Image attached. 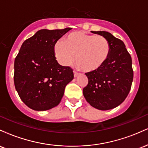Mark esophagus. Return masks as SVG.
I'll return each instance as SVG.
<instances>
[{
  "label": "esophagus",
  "instance_id": "34e87169",
  "mask_svg": "<svg viewBox=\"0 0 148 148\" xmlns=\"http://www.w3.org/2000/svg\"><path fill=\"white\" fill-rule=\"evenodd\" d=\"M79 72H76V71H74V77H76V76H78L79 75Z\"/></svg>",
  "mask_w": 148,
  "mask_h": 148
}]
</instances>
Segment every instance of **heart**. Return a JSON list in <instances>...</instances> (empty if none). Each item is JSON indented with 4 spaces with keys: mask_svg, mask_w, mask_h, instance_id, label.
<instances>
[{
    "mask_svg": "<svg viewBox=\"0 0 148 148\" xmlns=\"http://www.w3.org/2000/svg\"><path fill=\"white\" fill-rule=\"evenodd\" d=\"M111 47L106 37L77 31L69 33L54 46L58 61L64 66L74 60L85 72H94L103 67L111 55Z\"/></svg>",
    "mask_w": 148,
    "mask_h": 148,
    "instance_id": "obj_1",
    "label": "heart"
}]
</instances>
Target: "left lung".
I'll return each instance as SVG.
<instances>
[{"label": "left lung", "instance_id": "1", "mask_svg": "<svg viewBox=\"0 0 148 148\" xmlns=\"http://www.w3.org/2000/svg\"><path fill=\"white\" fill-rule=\"evenodd\" d=\"M106 37L111 44V55L101 68L86 73L88 84L83 90L86 101L101 111L122 103L130 92L133 81L132 60L122 40L106 31H92Z\"/></svg>", "mask_w": 148, "mask_h": 148}]
</instances>
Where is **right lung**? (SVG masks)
<instances>
[{
  "label": "right lung",
  "instance_id": "obj_1",
  "mask_svg": "<svg viewBox=\"0 0 148 148\" xmlns=\"http://www.w3.org/2000/svg\"><path fill=\"white\" fill-rule=\"evenodd\" d=\"M70 30H40L22 44L14 60V82L21 99L31 109L58 106L74 79L72 69L59 64L54 53L56 43Z\"/></svg>",
  "mask_w": 148,
  "mask_h": 148
}]
</instances>
